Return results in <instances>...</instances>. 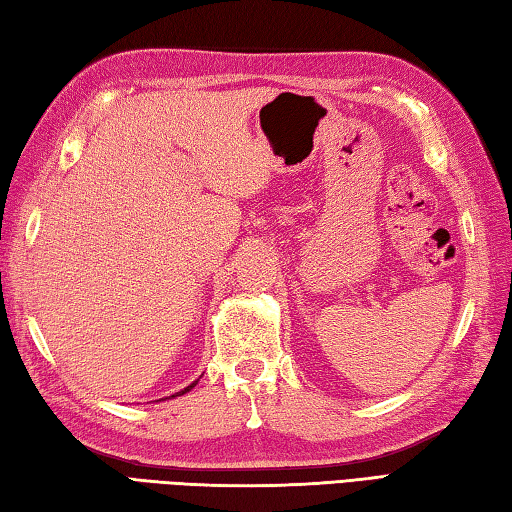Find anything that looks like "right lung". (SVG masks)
<instances>
[{
    "label": "right lung",
    "mask_w": 512,
    "mask_h": 512,
    "mask_svg": "<svg viewBox=\"0 0 512 512\" xmlns=\"http://www.w3.org/2000/svg\"><path fill=\"white\" fill-rule=\"evenodd\" d=\"M196 387V382L194 384H190V387H187V389H183L181 393H176V395H183V393H187V391H190V389H194ZM172 398H174V395H172Z\"/></svg>",
    "instance_id": "add662e5"
}]
</instances>
